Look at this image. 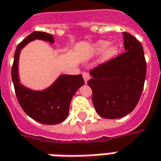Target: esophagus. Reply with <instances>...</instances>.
Returning <instances> with one entry per match:
<instances>
[{"mask_svg":"<svg viewBox=\"0 0 161 161\" xmlns=\"http://www.w3.org/2000/svg\"><path fill=\"white\" fill-rule=\"evenodd\" d=\"M83 77H84V80H85V83H87V81L89 80L90 78V75L87 73V72H83Z\"/></svg>","mask_w":161,"mask_h":161,"instance_id":"1","label":"esophagus"}]
</instances>
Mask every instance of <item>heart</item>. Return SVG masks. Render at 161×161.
<instances>
[{
  "label": "heart",
  "instance_id": "heart-1",
  "mask_svg": "<svg viewBox=\"0 0 161 161\" xmlns=\"http://www.w3.org/2000/svg\"><path fill=\"white\" fill-rule=\"evenodd\" d=\"M109 45V42L108 41H105V40H102V41H99L98 43L96 44L94 46V48H93V51L95 53H99L100 51H102L103 49H105ZM118 53V47L116 46H112L110 47L106 51V53H104L103 59L106 61V60H109L113 58L114 55H116V53Z\"/></svg>",
  "mask_w": 161,
  "mask_h": 161
}]
</instances>
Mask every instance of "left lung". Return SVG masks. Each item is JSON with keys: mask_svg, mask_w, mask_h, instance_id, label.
Instances as JSON below:
<instances>
[{"mask_svg": "<svg viewBox=\"0 0 161 161\" xmlns=\"http://www.w3.org/2000/svg\"><path fill=\"white\" fill-rule=\"evenodd\" d=\"M125 52L90 70L87 84L92 90L97 114L107 119L123 117L134 110L140 99L146 76V62L142 44L123 32Z\"/></svg>", "mask_w": 161, "mask_h": 161, "instance_id": "obj_1", "label": "left lung"}]
</instances>
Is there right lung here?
Segmentation results:
<instances>
[{
	"label": "right lung",
	"mask_w": 161,
	"mask_h": 161,
	"mask_svg": "<svg viewBox=\"0 0 161 161\" xmlns=\"http://www.w3.org/2000/svg\"><path fill=\"white\" fill-rule=\"evenodd\" d=\"M36 39L53 43V35L34 31L17 45L11 69L15 92L18 103L27 115L40 123L57 124L67 118L72 97L85 81L82 75H62L51 87L43 92H33L20 85L17 76L20 50L28 42Z\"/></svg>",
	"instance_id": "right-lung-1"
}]
</instances>
